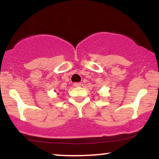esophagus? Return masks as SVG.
I'll list each match as a JSON object with an SVG mask.
<instances>
[{"label": "esophagus", "instance_id": "esophagus-1", "mask_svg": "<svg viewBox=\"0 0 159 159\" xmlns=\"http://www.w3.org/2000/svg\"><path fill=\"white\" fill-rule=\"evenodd\" d=\"M74 87H80V86L81 85V83H80V82H75V83H74Z\"/></svg>", "mask_w": 159, "mask_h": 159}]
</instances>
